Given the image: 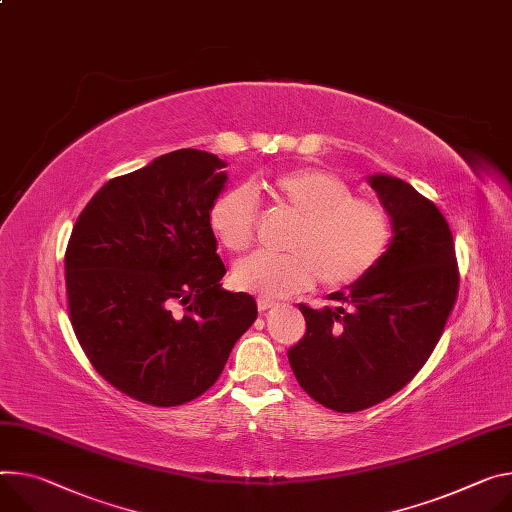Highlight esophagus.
Here are the masks:
<instances>
[{
	"mask_svg": "<svg viewBox=\"0 0 512 512\" xmlns=\"http://www.w3.org/2000/svg\"><path fill=\"white\" fill-rule=\"evenodd\" d=\"M277 304L273 302V300H269V298H259L257 300V308H259V312H267V310H271V308H275Z\"/></svg>",
	"mask_w": 512,
	"mask_h": 512,
	"instance_id": "34e87169",
	"label": "esophagus"
}]
</instances>
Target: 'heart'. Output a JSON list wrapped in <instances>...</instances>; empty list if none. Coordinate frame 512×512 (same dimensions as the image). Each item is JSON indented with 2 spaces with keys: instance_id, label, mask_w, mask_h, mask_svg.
Instances as JSON below:
<instances>
[{
  "instance_id": "1",
  "label": "heart",
  "mask_w": 512,
  "mask_h": 512,
  "mask_svg": "<svg viewBox=\"0 0 512 512\" xmlns=\"http://www.w3.org/2000/svg\"><path fill=\"white\" fill-rule=\"evenodd\" d=\"M273 198L298 218L288 255L255 253L232 269V284L263 298H286L310 290L347 288L374 271L394 241L388 208L355 196L351 185L324 169H296L273 183ZM259 224V198L249 185L224 190L208 210L214 239L230 253L247 251Z\"/></svg>"
}]
</instances>
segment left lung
Here are the masks:
<instances>
[{
  "label": "left lung",
  "instance_id": "left-lung-1",
  "mask_svg": "<svg viewBox=\"0 0 512 512\" xmlns=\"http://www.w3.org/2000/svg\"><path fill=\"white\" fill-rule=\"evenodd\" d=\"M394 222L384 261L320 310L298 304L306 335L288 353L302 390L337 412H357L402 390L431 357L459 290L451 228L410 183L371 175Z\"/></svg>",
  "mask_w": 512,
  "mask_h": 512
}]
</instances>
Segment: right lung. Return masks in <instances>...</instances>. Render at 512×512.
<instances>
[{
    "label": "right lung",
    "mask_w": 512,
    "mask_h": 512,
    "mask_svg": "<svg viewBox=\"0 0 512 512\" xmlns=\"http://www.w3.org/2000/svg\"><path fill=\"white\" fill-rule=\"evenodd\" d=\"M226 167L181 149L110 179L79 214L65 251L67 308L98 374L159 408L202 396L257 318V302L220 286L208 226Z\"/></svg>",
    "instance_id": "1"
}]
</instances>
